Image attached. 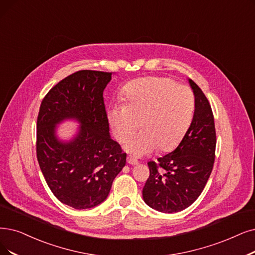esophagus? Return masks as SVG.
Returning <instances> with one entry per match:
<instances>
[{
  "instance_id": "1",
  "label": "esophagus",
  "mask_w": 255,
  "mask_h": 255,
  "mask_svg": "<svg viewBox=\"0 0 255 255\" xmlns=\"http://www.w3.org/2000/svg\"><path fill=\"white\" fill-rule=\"evenodd\" d=\"M127 161H128V163L129 165H136V164H138V160L136 158H134V157H131V156H128Z\"/></svg>"
}]
</instances>
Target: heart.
I'll use <instances>...</instances> for the list:
<instances>
[{"label":"heart","mask_w":255,"mask_h":255,"mask_svg":"<svg viewBox=\"0 0 255 255\" xmlns=\"http://www.w3.org/2000/svg\"><path fill=\"white\" fill-rule=\"evenodd\" d=\"M126 104L112 105L110 126L119 142L142 130L126 143L135 156H144L157 147L167 151L177 146L188 129L195 112V96L185 86L167 77H146L131 81L124 90Z\"/></svg>","instance_id":"heart-1"}]
</instances>
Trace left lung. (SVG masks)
<instances>
[{"mask_svg":"<svg viewBox=\"0 0 255 255\" xmlns=\"http://www.w3.org/2000/svg\"><path fill=\"white\" fill-rule=\"evenodd\" d=\"M195 95V113L185 136L169 154L148 162L149 177L142 190L146 204L172 213L189 207L204 189L216 154L212 110L199 86L188 79Z\"/></svg>","mask_w":255,"mask_h":255,"instance_id":"8db88e82","label":"left lung"}]
</instances>
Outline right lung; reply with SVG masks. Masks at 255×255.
Listing matches in <instances>:
<instances>
[{"label": "right lung", "instance_id": "right-lung-1", "mask_svg": "<svg viewBox=\"0 0 255 255\" xmlns=\"http://www.w3.org/2000/svg\"><path fill=\"white\" fill-rule=\"evenodd\" d=\"M112 73L81 70L60 80L40 104L36 156L53 195L75 209L93 208L109 196L127 154L111 138L104 91ZM67 119L81 125L70 141L59 140L56 126Z\"/></svg>", "mask_w": 255, "mask_h": 255}]
</instances>
